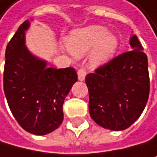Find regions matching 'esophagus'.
<instances>
[{"label":"esophagus","instance_id":"obj_1","mask_svg":"<svg viewBox=\"0 0 157 157\" xmlns=\"http://www.w3.org/2000/svg\"><path fill=\"white\" fill-rule=\"evenodd\" d=\"M77 74H78V79H79L80 81H83L85 79V76H86V70L84 69V68H80L79 70H78L77 72Z\"/></svg>","mask_w":157,"mask_h":157}]
</instances>
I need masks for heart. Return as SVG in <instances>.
I'll use <instances>...</instances> for the list:
<instances>
[{
    "instance_id": "1",
    "label": "heart",
    "mask_w": 157,
    "mask_h": 157,
    "mask_svg": "<svg viewBox=\"0 0 157 157\" xmlns=\"http://www.w3.org/2000/svg\"><path fill=\"white\" fill-rule=\"evenodd\" d=\"M119 41L115 34L109 33L105 27L90 25L73 30L67 38V47L77 57L90 52V63L98 67L109 61L117 51Z\"/></svg>"
}]
</instances>
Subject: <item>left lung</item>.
Wrapping results in <instances>:
<instances>
[{
	"mask_svg": "<svg viewBox=\"0 0 157 157\" xmlns=\"http://www.w3.org/2000/svg\"><path fill=\"white\" fill-rule=\"evenodd\" d=\"M132 51L117 56L86 76L89 112L98 125L113 131L130 127L146 107L150 95L147 57L136 35Z\"/></svg>",
	"mask_w": 157,
	"mask_h": 157,
	"instance_id": "left-lung-1",
	"label": "left lung"
}]
</instances>
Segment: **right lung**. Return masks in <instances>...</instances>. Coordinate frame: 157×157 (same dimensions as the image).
<instances>
[{
  "instance_id": "obj_1",
  "label": "right lung",
  "mask_w": 157,
  "mask_h": 157,
  "mask_svg": "<svg viewBox=\"0 0 157 157\" xmlns=\"http://www.w3.org/2000/svg\"><path fill=\"white\" fill-rule=\"evenodd\" d=\"M29 20L22 23L6 49L4 92L18 124L34 135H46L59 127L62 105L77 81L73 67H47L25 46Z\"/></svg>"
}]
</instances>
